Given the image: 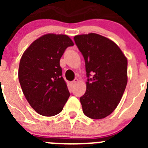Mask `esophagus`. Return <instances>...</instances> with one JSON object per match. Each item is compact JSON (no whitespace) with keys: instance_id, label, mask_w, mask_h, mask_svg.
<instances>
[{"instance_id":"esophagus-1","label":"esophagus","mask_w":148,"mask_h":148,"mask_svg":"<svg viewBox=\"0 0 148 148\" xmlns=\"http://www.w3.org/2000/svg\"><path fill=\"white\" fill-rule=\"evenodd\" d=\"M78 78H75L74 80L73 81V82H71V84H72V85H75V84L78 83Z\"/></svg>"}]
</instances>
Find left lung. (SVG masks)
I'll list each match as a JSON object with an SVG mask.
<instances>
[{"instance_id": "8db88e82", "label": "left lung", "mask_w": 148, "mask_h": 148, "mask_svg": "<svg viewBox=\"0 0 148 148\" xmlns=\"http://www.w3.org/2000/svg\"><path fill=\"white\" fill-rule=\"evenodd\" d=\"M87 72V90L80 98L83 113L93 119L113 113L127 83V60L113 40L95 33L76 35Z\"/></svg>"}]
</instances>
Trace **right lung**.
I'll return each instance as SVG.
<instances>
[{
  "mask_svg": "<svg viewBox=\"0 0 148 148\" xmlns=\"http://www.w3.org/2000/svg\"><path fill=\"white\" fill-rule=\"evenodd\" d=\"M73 45L67 35L47 34L33 41L21 58L18 79L22 91L40 115L58 114L70 96L60 59L65 49Z\"/></svg>",
  "mask_w": 148,
  "mask_h": 148,
  "instance_id": "right-lung-1",
  "label": "right lung"
}]
</instances>
